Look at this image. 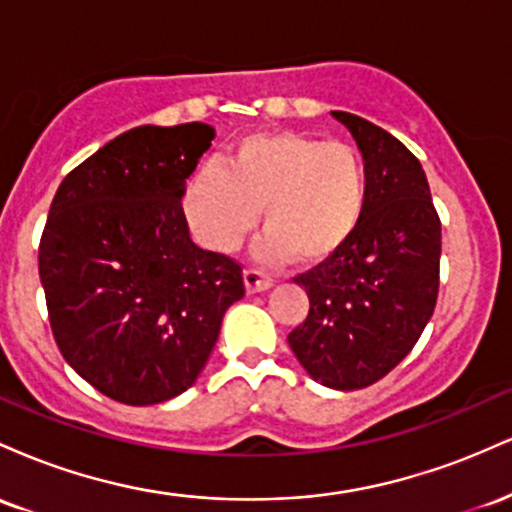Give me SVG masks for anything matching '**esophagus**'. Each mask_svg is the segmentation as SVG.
Masks as SVG:
<instances>
[{"mask_svg":"<svg viewBox=\"0 0 512 512\" xmlns=\"http://www.w3.org/2000/svg\"><path fill=\"white\" fill-rule=\"evenodd\" d=\"M243 279H245V289H248V293H262L272 289V279H269L267 274L257 272V269H245Z\"/></svg>","mask_w":512,"mask_h":512,"instance_id":"34e87169","label":"esophagus"}]
</instances>
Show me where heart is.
Listing matches in <instances>:
<instances>
[{"label": "heart", "mask_w": 512, "mask_h": 512, "mask_svg": "<svg viewBox=\"0 0 512 512\" xmlns=\"http://www.w3.org/2000/svg\"><path fill=\"white\" fill-rule=\"evenodd\" d=\"M368 170L354 146L310 134L257 132L240 137L221 168L187 182L185 216L202 243L233 250L255 228L267 262L315 267L339 255L368 209Z\"/></svg>", "instance_id": "heart-1"}]
</instances>
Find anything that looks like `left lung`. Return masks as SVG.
<instances>
[{
	"label": "left lung",
	"mask_w": 512,
	"mask_h": 512,
	"mask_svg": "<svg viewBox=\"0 0 512 512\" xmlns=\"http://www.w3.org/2000/svg\"><path fill=\"white\" fill-rule=\"evenodd\" d=\"M368 170V209L349 245L296 279L310 298L289 334L315 383L361 390L419 342L438 298L440 219L419 158L383 127L334 110Z\"/></svg>",
	"instance_id": "8db88e82"
}]
</instances>
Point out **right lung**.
Segmentation results:
<instances>
[{
  "instance_id": "right-lung-1",
  "label": "right lung",
  "mask_w": 512,
  "mask_h": 512,
  "mask_svg": "<svg viewBox=\"0 0 512 512\" xmlns=\"http://www.w3.org/2000/svg\"><path fill=\"white\" fill-rule=\"evenodd\" d=\"M214 134L204 122L129 129L52 199L38 250L52 334L115 402L149 407L195 385L245 296L240 264L192 243L180 204Z\"/></svg>"
}]
</instances>
